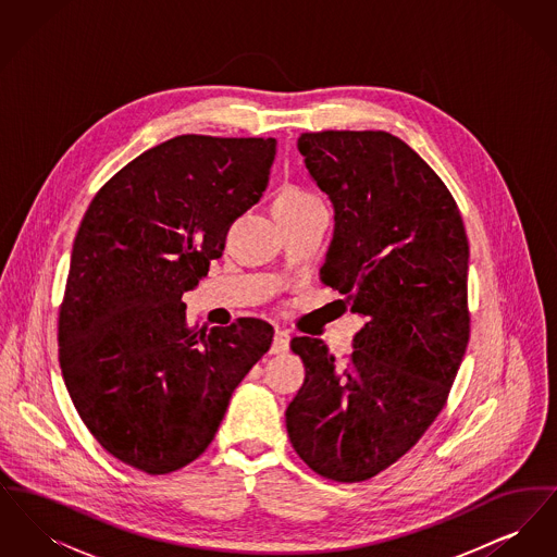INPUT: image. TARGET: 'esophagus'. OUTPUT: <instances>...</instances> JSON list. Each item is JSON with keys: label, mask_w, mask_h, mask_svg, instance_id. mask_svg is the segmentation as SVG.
Returning <instances> with one entry per match:
<instances>
[{"label": "esophagus", "mask_w": 557, "mask_h": 557, "mask_svg": "<svg viewBox=\"0 0 557 557\" xmlns=\"http://www.w3.org/2000/svg\"><path fill=\"white\" fill-rule=\"evenodd\" d=\"M290 350V334L284 330H277L273 336V345H271V355H284Z\"/></svg>", "instance_id": "1"}]
</instances>
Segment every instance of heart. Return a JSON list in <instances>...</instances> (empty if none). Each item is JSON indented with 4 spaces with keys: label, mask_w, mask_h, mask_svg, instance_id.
<instances>
[{
    "label": "heart",
    "mask_w": 557,
    "mask_h": 557,
    "mask_svg": "<svg viewBox=\"0 0 557 557\" xmlns=\"http://www.w3.org/2000/svg\"><path fill=\"white\" fill-rule=\"evenodd\" d=\"M319 202L318 196L302 189L298 186L284 187L275 200V207H302V205H313Z\"/></svg>",
    "instance_id": "obj_1"
}]
</instances>
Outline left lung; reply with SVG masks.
<instances>
[{"mask_svg":"<svg viewBox=\"0 0 557 557\" xmlns=\"http://www.w3.org/2000/svg\"><path fill=\"white\" fill-rule=\"evenodd\" d=\"M298 150L334 205L319 277L368 321L343 363L319 341L292 338L307 375L286 428L319 476L361 482L411 449L447 403L470 341V246L443 180L395 135L302 133Z\"/></svg>","mask_w":557,"mask_h":557,"instance_id":"left-lung-1","label":"left lung"}]
</instances>
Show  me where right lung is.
Listing matches in <instances>:
<instances>
[{
	"label": "right lung",
	"instance_id": "1",
	"mask_svg": "<svg viewBox=\"0 0 557 557\" xmlns=\"http://www.w3.org/2000/svg\"><path fill=\"white\" fill-rule=\"evenodd\" d=\"M273 159V137L177 135L110 177L83 214L58 318L62 377L94 438L146 474L207 450L271 346L261 319L198 332L182 296L261 200Z\"/></svg>",
	"mask_w": 557,
	"mask_h": 557
}]
</instances>
